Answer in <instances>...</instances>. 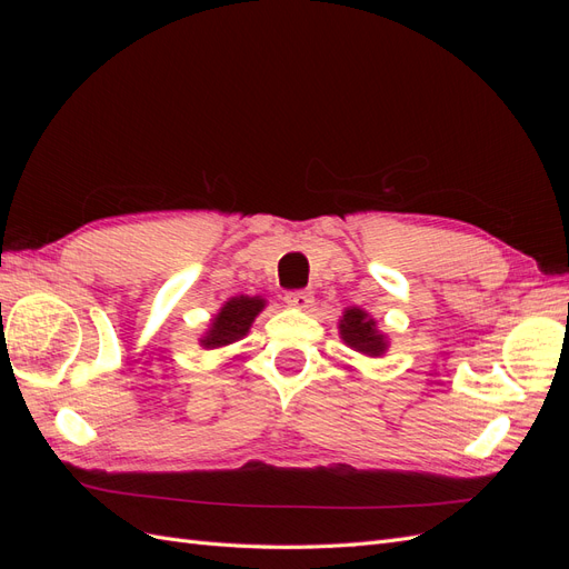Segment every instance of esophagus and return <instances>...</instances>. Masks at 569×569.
Segmentation results:
<instances>
[{
  "instance_id": "esophagus-1",
  "label": "esophagus",
  "mask_w": 569,
  "mask_h": 569,
  "mask_svg": "<svg viewBox=\"0 0 569 569\" xmlns=\"http://www.w3.org/2000/svg\"><path fill=\"white\" fill-rule=\"evenodd\" d=\"M284 301L291 308H308L313 303V295H311V291H306V289H291L284 295Z\"/></svg>"
}]
</instances>
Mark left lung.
I'll list each match as a JSON object with an SVG mask.
<instances>
[{
    "label": "left lung",
    "mask_w": 569,
    "mask_h": 569,
    "mask_svg": "<svg viewBox=\"0 0 569 569\" xmlns=\"http://www.w3.org/2000/svg\"><path fill=\"white\" fill-rule=\"evenodd\" d=\"M339 332L341 339L360 353L380 356L387 349L385 337L375 330V320H370L368 313L360 311V308H349V311L343 313V320L339 322Z\"/></svg>",
    "instance_id": "left-lung-1"
}]
</instances>
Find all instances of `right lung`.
Segmentation results:
<instances>
[{
	"label": "right lung",
	"mask_w": 569,
	"mask_h": 569,
	"mask_svg": "<svg viewBox=\"0 0 569 569\" xmlns=\"http://www.w3.org/2000/svg\"><path fill=\"white\" fill-rule=\"evenodd\" d=\"M263 306L266 301L258 297L230 299L226 306H222V311L216 316L209 335L201 339V347L218 349V347H226V343L242 339L249 332L253 318L261 313Z\"/></svg>",
	"instance_id": "right-lung-1"
}]
</instances>
